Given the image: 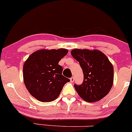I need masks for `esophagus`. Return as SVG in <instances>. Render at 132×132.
<instances>
[{"label":"esophagus","instance_id":"esophagus-1","mask_svg":"<svg viewBox=\"0 0 132 132\" xmlns=\"http://www.w3.org/2000/svg\"><path fill=\"white\" fill-rule=\"evenodd\" d=\"M70 82H73V81H74V77H71L70 78Z\"/></svg>","mask_w":132,"mask_h":132}]
</instances>
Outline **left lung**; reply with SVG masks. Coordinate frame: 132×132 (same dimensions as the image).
<instances>
[{"label":"left lung","instance_id":"8db88e82","mask_svg":"<svg viewBox=\"0 0 132 132\" xmlns=\"http://www.w3.org/2000/svg\"><path fill=\"white\" fill-rule=\"evenodd\" d=\"M71 55L79 62L84 73L81 85L74 87L86 102H95L109 94L113 82V67L109 59L97 50L73 49Z\"/></svg>","mask_w":132,"mask_h":132}]
</instances>
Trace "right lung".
Masks as SVG:
<instances>
[{"label": "right lung", "mask_w": 132, "mask_h": 132, "mask_svg": "<svg viewBox=\"0 0 132 132\" xmlns=\"http://www.w3.org/2000/svg\"><path fill=\"white\" fill-rule=\"evenodd\" d=\"M68 53L64 48L40 50L31 54L23 67L25 85L34 98L42 102L54 101L63 86L70 82L62 75L59 62Z\"/></svg>", "instance_id": "right-lung-1"}]
</instances>
